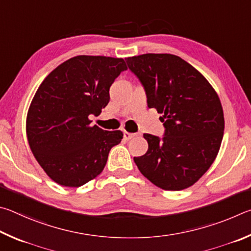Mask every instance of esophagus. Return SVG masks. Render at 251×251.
I'll list each match as a JSON object with an SVG mask.
<instances>
[{"label":"esophagus","instance_id":"obj_1","mask_svg":"<svg viewBox=\"0 0 251 251\" xmlns=\"http://www.w3.org/2000/svg\"><path fill=\"white\" fill-rule=\"evenodd\" d=\"M134 137H135V133H130L128 131H125V132H123V138H125V140H126V141Z\"/></svg>","mask_w":251,"mask_h":251}]
</instances>
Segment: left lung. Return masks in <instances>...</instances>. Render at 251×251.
<instances>
[{
  "label": "left lung",
  "instance_id": "8db88e82",
  "mask_svg": "<svg viewBox=\"0 0 251 251\" xmlns=\"http://www.w3.org/2000/svg\"><path fill=\"white\" fill-rule=\"evenodd\" d=\"M144 87L149 108L161 113L165 133L144 134L149 149L134 157L144 176L165 191H181L199 181L216 159L225 120L217 92L199 70L172 54L126 58Z\"/></svg>",
  "mask_w": 251,
  "mask_h": 251
}]
</instances>
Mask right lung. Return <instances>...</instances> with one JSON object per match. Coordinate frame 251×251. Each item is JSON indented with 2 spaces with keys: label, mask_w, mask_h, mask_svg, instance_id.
Instances as JSON below:
<instances>
[{
  "label": "right lung",
  "mask_w": 251,
  "mask_h": 251,
  "mask_svg": "<svg viewBox=\"0 0 251 251\" xmlns=\"http://www.w3.org/2000/svg\"><path fill=\"white\" fill-rule=\"evenodd\" d=\"M122 58L73 57L44 79L30 102L26 135L35 159L57 184L79 187L98 176L120 130L90 126L110 100L109 89L121 72Z\"/></svg>",
  "instance_id": "obj_1"
}]
</instances>
